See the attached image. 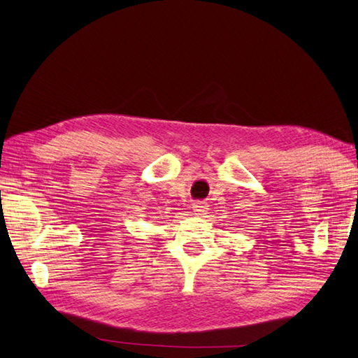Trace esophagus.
I'll return each mask as SVG.
<instances>
[{
    "mask_svg": "<svg viewBox=\"0 0 358 358\" xmlns=\"http://www.w3.org/2000/svg\"><path fill=\"white\" fill-rule=\"evenodd\" d=\"M206 203L205 202H200V200H196V202L193 203V211L197 214V215H203L206 213Z\"/></svg>",
    "mask_w": 358,
    "mask_h": 358,
    "instance_id": "esophagus-1",
    "label": "esophagus"
}]
</instances>
